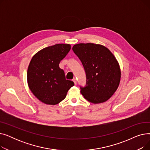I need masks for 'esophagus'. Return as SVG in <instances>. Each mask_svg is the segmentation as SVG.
Instances as JSON below:
<instances>
[{"instance_id":"1","label":"esophagus","mask_w":150,"mask_h":150,"mask_svg":"<svg viewBox=\"0 0 150 150\" xmlns=\"http://www.w3.org/2000/svg\"><path fill=\"white\" fill-rule=\"evenodd\" d=\"M73 81L74 82L75 85H76V80L75 79V78H74V79H73Z\"/></svg>"}]
</instances>
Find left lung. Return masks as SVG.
Instances as JSON below:
<instances>
[{"label": "left lung", "instance_id": "obj_1", "mask_svg": "<svg viewBox=\"0 0 150 150\" xmlns=\"http://www.w3.org/2000/svg\"><path fill=\"white\" fill-rule=\"evenodd\" d=\"M72 50L81 61L86 76L81 93L94 104L107 101L119 87L121 76L113 54L105 46L93 43L75 44Z\"/></svg>", "mask_w": 150, "mask_h": 150}]
</instances>
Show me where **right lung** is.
<instances>
[{"label": "right lung", "instance_id": "1", "mask_svg": "<svg viewBox=\"0 0 150 150\" xmlns=\"http://www.w3.org/2000/svg\"><path fill=\"white\" fill-rule=\"evenodd\" d=\"M70 44H58L45 47L31 59L27 70L28 87L34 96L42 103L54 105L66 97L74 85L66 79L60 61L70 50Z\"/></svg>", "mask_w": 150, "mask_h": 150}]
</instances>
